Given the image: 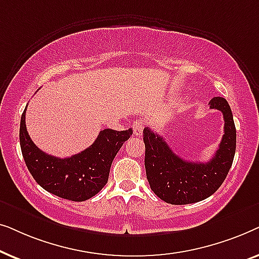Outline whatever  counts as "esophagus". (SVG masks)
<instances>
[{"mask_svg":"<svg viewBox=\"0 0 259 259\" xmlns=\"http://www.w3.org/2000/svg\"><path fill=\"white\" fill-rule=\"evenodd\" d=\"M145 128V121L144 120H136L133 122V130H134V136L140 137L143 134V131Z\"/></svg>","mask_w":259,"mask_h":259,"instance_id":"obj_1","label":"esophagus"}]
</instances>
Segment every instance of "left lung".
Returning <instances> with one entry per match:
<instances>
[{
	"instance_id": "8db88e82",
	"label": "left lung",
	"mask_w": 259,
	"mask_h": 259,
	"mask_svg": "<svg viewBox=\"0 0 259 259\" xmlns=\"http://www.w3.org/2000/svg\"><path fill=\"white\" fill-rule=\"evenodd\" d=\"M210 108L223 113L224 134L213 158L207 162L186 161L175 154L164 138L144 130L145 168L151 190L172 205L192 204L212 196L224 182L236 152V127L224 98L215 97Z\"/></svg>"
}]
</instances>
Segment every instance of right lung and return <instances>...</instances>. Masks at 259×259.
<instances>
[{
	"instance_id": "1",
	"label": "right lung",
	"mask_w": 259,
	"mask_h": 259,
	"mask_svg": "<svg viewBox=\"0 0 259 259\" xmlns=\"http://www.w3.org/2000/svg\"><path fill=\"white\" fill-rule=\"evenodd\" d=\"M26 109L21 116L20 145L24 161L42 189L63 199L83 201L94 197L107 184L109 169L120 148L133 130L106 128L93 144L69 158H58L42 152L27 132Z\"/></svg>"
}]
</instances>
